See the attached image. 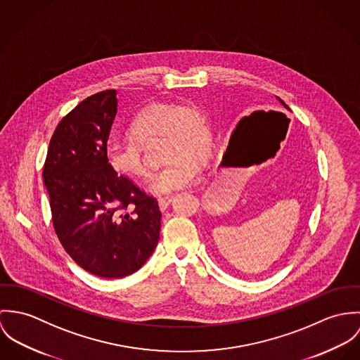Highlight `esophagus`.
Listing matches in <instances>:
<instances>
[{"label": "esophagus", "instance_id": "obj_1", "mask_svg": "<svg viewBox=\"0 0 360 360\" xmlns=\"http://www.w3.org/2000/svg\"><path fill=\"white\" fill-rule=\"evenodd\" d=\"M171 199H172L171 196H165V198H160L159 199V207H160L161 210H167L168 208Z\"/></svg>", "mask_w": 360, "mask_h": 360}]
</instances>
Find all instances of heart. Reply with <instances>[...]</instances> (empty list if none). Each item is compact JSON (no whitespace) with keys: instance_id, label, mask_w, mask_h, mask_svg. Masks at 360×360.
<instances>
[{"instance_id":"b5f03b06","label":"heart","mask_w":360,"mask_h":360,"mask_svg":"<svg viewBox=\"0 0 360 360\" xmlns=\"http://www.w3.org/2000/svg\"><path fill=\"white\" fill-rule=\"evenodd\" d=\"M129 135L110 139L105 146L109 167L124 176L145 178L148 167L139 143L161 136L162 159L168 160L153 175L150 188L159 195L193 186L211 146V129L199 108L193 105L153 103L142 109L128 127Z\"/></svg>"}]
</instances>
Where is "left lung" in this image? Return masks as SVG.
<instances>
[{
	"label": "left lung",
	"mask_w": 360,
	"mask_h": 360,
	"mask_svg": "<svg viewBox=\"0 0 360 360\" xmlns=\"http://www.w3.org/2000/svg\"><path fill=\"white\" fill-rule=\"evenodd\" d=\"M278 99H279L280 103H281L284 108H287V109H288V106H287V105H285V103H284V102H283L280 98H278ZM231 152H232V139H231V142H229V146H228V149H226V153H225V159L229 156V153H231Z\"/></svg>",
	"instance_id": "left-lung-1"
}]
</instances>
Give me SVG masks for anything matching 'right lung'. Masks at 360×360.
Listing matches in <instances>:
<instances>
[{"instance_id":"obj_1","label":"right lung","mask_w":360,"mask_h":360,"mask_svg":"<svg viewBox=\"0 0 360 360\" xmlns=\"http://www.w3.org/2000/svg\"><path fill=\"white\" fill-rule=\"evenodd\" d=\"M116 95H91L60 120L42 171L58 239L79 266L105 279L136 272L160 239L158 200L105 158Z\"/></svg>"}]
</instances>
